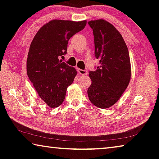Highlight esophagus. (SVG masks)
<instances>
[{
	"mask_svg": "<svg viewBox=\"0 0 159 159\" xmlns=\"http://www.w3.org/2000/svg\"><path fill=\"white\" fill-rule=\"evenodd\" d=\"M78 73L80 75H83V76H86L88 74V71L86 70H83V69H78Z\"/></svg>",
	"mask_w": 159,
	"mask_h": 159,
	"instance_id": "obj_1",
	"label": "esophagus"
}]
</instances>
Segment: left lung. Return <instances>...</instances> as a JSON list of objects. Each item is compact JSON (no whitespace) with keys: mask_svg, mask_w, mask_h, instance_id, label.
I'll return each mask as SVG.
<instances>
[{"mask_svg":"<svg viewBox=\"0 0 159 159\" xmlns=\"http://www.w3.org/2000/svg\"><path fill=\"white\" fill-rule=\"evenodd\" d=\"M88 23L93 31L95 57L99 60L95 71H89L92 83L88 95L95 106L109 108L120 99L130 82L128 49L121 34L111 24L104 20Z\"/></svg>","mask_w":159,"mask_h":159,"instance_id":"obj_1","label":"left lung"}]
</instances>
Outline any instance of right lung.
I'll use <instances>...</instances> for the list:
<instances>
[{"label":"right lung","instance_id":"add662e5","mask_svg":"<svg viewBox=\"0 0 159 159\" xmlns=\"http://www.w3.org/2000/svg\"><path fill=\"white\" fill-rule=\"evenodd\" d=\"M86 22L52 20L39 29L31 42L26 61L28 77L51 108L61 105L77 74L75 68L59 57L66 55L70 38L83 30Z\"/></svg>","mask_w":159,"mask_h":159}]
</instances>
